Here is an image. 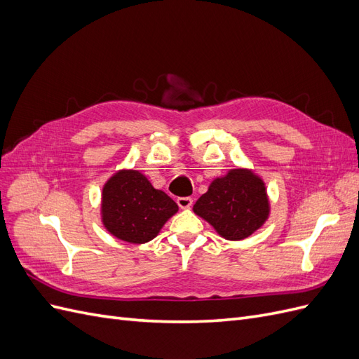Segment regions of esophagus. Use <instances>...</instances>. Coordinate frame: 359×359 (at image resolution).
<instances>
[{
  "mask_svg": "<svg viewBox=\"0 0 359 359\" xmlns=\"http://www.w3.org/2000/svg\"><path fill=\"white\" fill-rule=\"evenodd\" d=\"M177 203H178L180 208L186 210V208H190L191 203H193V199L189 198V196H186V198H178V199H177Z\"/></svg>",
  "mask_w": 359,
  "mask_h": 359,
  "instance_id": "esophagus-1",
  "label": "esophagus"
}]
</instances>
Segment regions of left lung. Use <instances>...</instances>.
<instances>
[{"label":"left lung","mask_w":359,"mask_h":359,"mask_svg":"<svg viewBox=\"0 0 359 359\" xmlns=\"http://www.w3.org/2000/svg\"><path fill=\"white\" fill-rule=\"evenodd\" d=\"M193 210L226 240L236 241L264 224L269 203L262 180L252 172L235 169L214 180Z\"/></svg>","instance_id":"obj_1"}]
</instances>
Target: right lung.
Listing matches in <instances>:
<instances>
[{
	"label": "right lung",
	"instance_id": "obj_1",
	"mask_svg": "<svg viewBox=\"0 0 359 359\" xmlns=\"http://www.w3.org/2000/svg\"><path fill=\"white\" fill-rule=\"evenodd\" d=\"M177 211L178 205L136 170L115 173L103 187V224L118 240L148 243Z\"/></svg>",
	"mask_w": 359,
	"mask_h": 359
}]
</instances>
